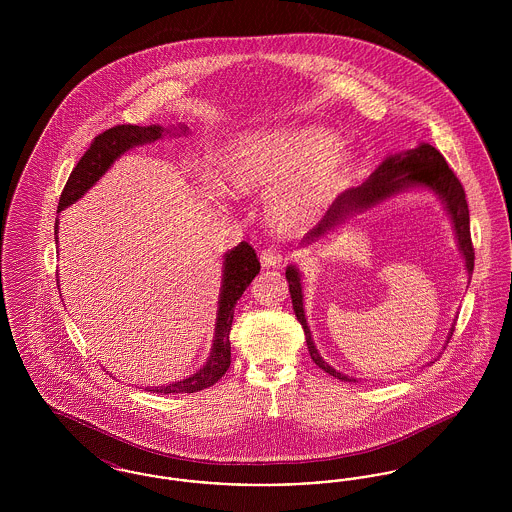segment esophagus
<instances>
[{
	"instance_id": "1",
	"label": "esophagus",
	"mask_w": 512,
	"mask_h": 512,
	"mask_svg": "<svg viewBox=\"0 0 512 512\" xmlns=\"http://www.w3.org/2000/svg\"><path fill=\"white\" fill-rule=\"evenodd\" d=\"M261 263L263 267H276L282 263V251L278 247H272L268 245L263 251H261Z\"/></svg>"
}]
</instances>
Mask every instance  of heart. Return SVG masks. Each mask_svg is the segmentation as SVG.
I'll use <instances>...</instances> for the list:
<instances>
[{"mask_svg":"<svg viewBox=\"0 0 512 512\" xmlns=\"http://www.w3.org/2000/svg\"><path fill=\"white\" fill-rule=\"evenodd\" d=\"M338 136L322 128H282L247 136L228 149L226 178L242 194H272L268 215L286 234L309 228L345 180Z\"/></svg>","mask_w":512,"mask_h":512,"instance_id":"obj_1","label":"heart"}]
</instances>
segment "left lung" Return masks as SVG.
Instances as JSON below:
<instances>
[{
    "mask_svg": "<svg viewBox=\"0 0 512 512\" xmlns=\"http://www.w3.org/2000/svg\"><path fill=\"white\" fill-rule=\"evenodd\" d=\"M409 186L430 188L443 199V203H445V207L451 215V220H453V226H455V234H457V242H459L461 253H463L466 270H468V274H472V270H474V245H472V238H470V215H468V203H466L463 184L457 178V174L449 169L447 161L443 159V155L439 153L438 149L428 146V144H422L416 149H409V151L399 153V155H391L376 171L370 174V178L366 180L363 186L351 188V190L338 195V199L332 203V207L326 211V215L322 217L317 226L303 238V242L305 244L315 242L320 236H324L326 232L334 230L338 224L349 219V215L363 213L368 207L388 199L390 195L397 194V192H401ZM286 278H288V284H290L293 311H295V317L303 326L311 359L315 361L318 368H322L330 376L343 380V382H351L353 378H347L345 374L336 372L332 366L324 363V359L320 357V353H318L317 347L313 343L311 330L307 326V318H305V311H303V293H301L299 270L288 267ZM451 334H453V330H451Z\"/></svg>",
    "mask_w": 512,
    "mask_h": 512,
    "instance_id": "1",
    "label": "left lung"
}]
</instances>
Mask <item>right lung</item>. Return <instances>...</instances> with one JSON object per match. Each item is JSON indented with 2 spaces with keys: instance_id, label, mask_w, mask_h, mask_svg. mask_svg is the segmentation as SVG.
I'll return each instance as SVG.
<instances>
[{
  "instance_id": "1",
  "label": "right lung",
  "mask_w": 512,
  "mask_h": 512,
  "mask_svg": "<svg viewBox=\"0 0 512 512\" xmlns=\"http://www.w3.org/2000/svg\"><path fill=\"white\" fill-rule=\"evenodd\" d=\"M167 128L159 124L151 126H136V124H117L105 132L98 134L86 153L76 163L57 205V213H61L65 207L73 205L76 199L86 194L99 178L107 172V169L119 159L124 151L130 147L151 144L163 136ZM169 132V130H167ZM186 132V128H184ZM57 234V224H55ZM57 240V238H55ZM261 263L257 259V253L247 242L236 245L230 253L224 257V274H222V292H220L219 313H217V326H215V343L211 357L207 365L199 368L194 376L176 382L171 386L153 388V393H194V391L211 388L217 384L224 372L230 366V330H232V318L234 307L238 299L242 297L245 288L251 284V280L259 274Z\"/></svg>"
}]
</instances>
